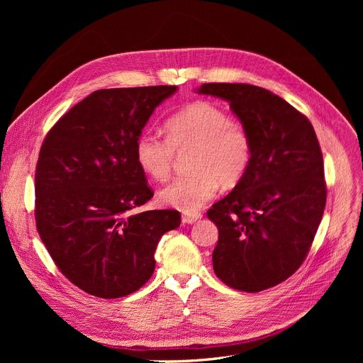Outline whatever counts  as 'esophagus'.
<instances>
[{
	"label": "esophagus",
	"mask_w": 363,
	"mask_h": 363,
	"mask_svg": "<svg viewBox=\"0 0 363 363\" xmlns=\"http://www.w3.org/2000/svg\"><path fill=\"white\" fill-rule=\"evenodd\" d=\"M201 213H199V212H186V213H182V222L184 223H194V222H197L199 219H201Z\"/></svg>",
	"instance_id": "esophagus-1"
}]
</instances>
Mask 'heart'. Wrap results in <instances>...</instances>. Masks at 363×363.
Segmentation results:
<instances>
[{"label": "heart", "mask_w": 363, "mask_h": 363, "mask_svg": "<svg viewBox=\"0 0 363 363\" xmlns=\"http://www.w3.org/2000/svg\"><path fill=\"white\" fill-rule=\"evenodd\" d=\"M166 138L143 132L135 143V159L148 177H169L177 152L191 150L188 167L193 172L163 186V204L193 212L212 200L219 185L234 188L249 172L253 141L247 128L211 101H194L164 122Z\"/></svg>", "instance_id": "obj_1"}]
</instances>
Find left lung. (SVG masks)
<instances>
[{
    "label": "left lung",
    "instance_id": "1",
    "mask_svg": "<svg viewBox=\"0 0 363 363\" xmlns=\"http://www.w3.org/2000/svg\"><path fill=\"white\" fill-rule=\"evenodd\" d=\"M199 92L230 101L253 141L247 175L207 211L219 230L213 271L234 290L275 287L306 259L325 208L315 129L303 113L260 86L203 84Z\"/></svg>",
    "mask_w": 363,
    "mask_h": 363
}]
</instances>
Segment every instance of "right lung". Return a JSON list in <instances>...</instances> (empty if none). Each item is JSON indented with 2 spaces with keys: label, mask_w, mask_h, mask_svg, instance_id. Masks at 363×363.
Returning a JSON list of instances; mask_svg holds the SVG:
<instances>
[{
  "label": "right lung",
  "mask_w": 363,
  "mask_h": 363,
  "mask_svg": "<svg viewBox=\"0 0 363 363\" xmlns=\"http://www.w3.org/2000/svg\"><path fill=\"white\" fill-rule=\"evenodd\" d=\"M175 85L89 94L48 130L35 169L36 230L59 271L101 298L140 290L155 272L160 237L181 225L177 211L132 215L155 193L135 143Z\"/></svg>",
  "instance_id": "obj_1"
}]
</instances>
